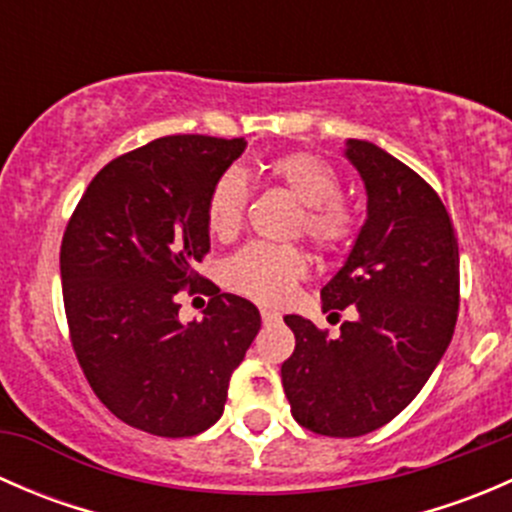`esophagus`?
I'll return each instance as SVG.
<instances>
[{
  "mask_svg": "<svg viewBox=\"0 0 512 512\" xmlns=\"http://www.w3.org/2000/svg\"><path fill=\"white\" fill-rule=\"evenodd\" d=\"M262 322L265 324H275V322H280V312H275V309H262Z\"/></svg>",
  "mask_w": 512,
  "mask_h": 512,
  "instance_id": "esophagus-1",
  "label": "esophagus"
}]
</instances>
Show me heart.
<instances>
[{
	"instance_id": "heart-1",
	"label": "heart",
	"mask_w": 512,
	"mask_h": 512,
	"mask_svg": "<svg viewBox=\"0 0 512 512\" xmlns=\"http://www.w3.org/2000/svg\"><path fill=\"white\" fill-rule=\"evenodd\" d=\"M267 173L282 185L302 213L297 232H304L319 252L347 250L359 230V215L347 200L339 198V175L332 165L314 153H285L267 163ZM247 193L245 175L237 168L225 170L213 183L205 203V220L215 237H232L245 220ZM307 270L302 250L289 245H247L225 267L227 285L262 304L285 302L294 282Z\"/></svg>"
}]
</instances>
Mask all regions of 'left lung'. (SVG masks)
Returning <instances> with one entry per match:
<instances>
[{
    "mask_svg": "<svg viewBox=\"0 0 512 512\" xmlns=\"http://www.w3.org/2000/svg\"><path fill=\"white\" fill-rule=\"evenodd\" d=\"M344 156L366 188L361 225L342 270L322 287V309L352 307L339 337L287 314L294 352L282 386L299 426L334 438L376 431L433 374L458 319V240L446 205L409 165L349 138Z\"/></svg>",
    "mask_w": 512,
    "mask_h": 512,
    "instance_id": "1",
    "label": "left lung"
}]
</instances>
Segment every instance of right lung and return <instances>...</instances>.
Masks as SVG:
<instances>
[{
	"mask_svg": "<svg viewBox=\"0 0 512 512\" xmlns=\"http://www.w3.org/2000/svg\"><path fill=\"white\" fill-rule=\"evenodd\" d=\"M245 138L165 136L113 158L81 195L61 240L71 347L113 416L153 436L185 438L223 416L232 371L260 332V312L210 287L203 322L178 319L210 252L205 203Z\"/></svg>",
	"mask_w": 512,
	"mask_h": 512,
	"instance_id": "right-lung-1",
	"label": "right lung"
}]
</instances>
